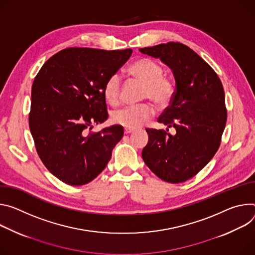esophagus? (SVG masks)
Wrapping results in <instances>:
<instances>
[{"label":"esophagus","instance_id":"34e87169","mask_svg":"<svg viewBox=\"0 0 255 255\" xmlns=\"http://www.w3.org/2000/svg\"><path fill=\"white\" fill-rule=\"evenodd\" d=\"M133 131H134L133 128H125V133H126V134L131 133V132H133Z\"/></svg>","mask_w":255,"mask_h":255}]
</instances>
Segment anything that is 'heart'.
Listing matches in <instances>:
<instances>
[{
	"mask_svg": "<svg viewBox=\"0 0 255 255\" xmlns=\"http://www.w3.org/2000/svg\"><path fill=\"white\" fill-rule=\"evenodd\" d=\"M128 75L145 85L143 97L150 99L158 108H165L172 101L175 86L172 79L163 75V66L152 59L142 58L134 61L128 69ZM122 81L120 76L112 75L103 86V96L111 104L120 102ZM155 113L154 107L149 103L128 106L112 113L115 124L128 128H137L149 122Z\"/></svg>",
	"mask_w": 255,
	"mask_h": 255,
	"instance_id": "1",
	"label": "heart"
}]
</instances>
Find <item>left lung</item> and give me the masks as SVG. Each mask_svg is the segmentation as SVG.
<instances>
[{"instance_id": "1", "label": "left lung", "mask_w": 255, "mask_h": 255, "mask_svg": "<svg viewBox=\"0 0 255 255\" xmlns=\"http://www.w3.org/2000/svg\"><path fill=\"white\" fill-rule=\"evenodd\" d=\"M139 51L159 58L172 70L176 82L174 97L158 119L176 133L146 128L149 142L142 151L143 160L164 181H186L212 160L221 145L227 122L222 82L207 62L180 42Z\"/></svg>"}]
</instances>
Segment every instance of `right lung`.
<instances>
[{
    "label": "right lung",
    "mask_w": 255,
    "mask_h": 255,
    "mask_svg": "<svg viewBox=\"0 0 255 255\" xmlns=\"http://www.w3.org/2000/svg\"><path fill=\"white\" fill-rule=\"evenodd\" d=\"M132 50L68 47L44 63L32 84L29 128L47 170L69 185L92 181L124 136L122 126L90 131L108 118L103 86ZM90 131H88V129Z\"/></svg>",
    "instance_id": "right-lung-1"
}]
</instances>
